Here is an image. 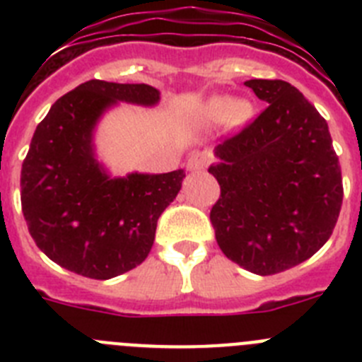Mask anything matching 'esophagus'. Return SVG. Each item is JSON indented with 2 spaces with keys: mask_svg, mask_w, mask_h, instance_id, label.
<instances>
[{
  "mask_svg": "<svg viewBox=\"0 0 362 362\" xmlns=\"http://www.w3.org/2000/svg\"><path fill=\"white\" fill-rule=\"evenodd\" d=\"M209 161H210V156L206 152H194L188 156L187 168L190 172H201L206 168Z\"/></svg>",
  "mask_w": 362,
  "mask_h": 362,
  "instance_id": "obj_1",
  "label": "esophagus"
}]
</instances>
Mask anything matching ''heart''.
Returning <instances> with one entry per match:
<instances>
[{
    "label": "heart",
    "mask_w": 362,
    "mask_h": 362,
    "mask_svg": "<svg viewBox=\"0 0 362 362\" xmlns=\"http://www.w3.org/2000/svg\"><path fill=\"white\" fill-rule=\"evenodd\" d=\"M254 116V107L246 99H235L232 95H212L206 99L201 110V119L204 124L216 127L226 123L232 129H239Z\"/></svg>",
    "instance_id": "b5f03b06"
}]
</instances>
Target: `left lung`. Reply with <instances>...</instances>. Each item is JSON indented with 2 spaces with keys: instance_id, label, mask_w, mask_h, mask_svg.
Listing matches in <instances>:
<instances>
[{
  "instance_id": "obj_1",
  "label": "left lung",
  "mask_w": 362,
  "mask_h": 362,
  "mask_svg": "<svg viewBox=\"0 0 362 362\" xmlns=\"http://www.w3.org/2000/svg\"><path fill=\"white\" fill-rule=\"evenodd\" d=\"M267 108L216 146L209 168L221 196L210 221L223 254L272 276L312 257L330 239L343 179L325 117L290 83L245 81Z\"/></svg>"
}]
</instances>
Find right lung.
<instances>
[{"mask_svg": "<svg viewBox=\"0 0 362 362\" xmlns=\"http://www.w3.org/2000/svg\"><path fill=\"white\" fill-rule=\"evenodd\" d=\"M159 99L145 83L92 79L57 99L37 124L21 168V209L37 248L59 267L112 279L150 254L185 170L114 177L98 159L94 136L110 108L156 107Z\"/></svg>", "mask_w": 362, "mask_h": 362, "instance_id": "right-lung-1", "label": "right lung"}]
</instances>
